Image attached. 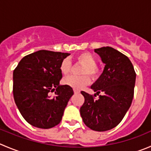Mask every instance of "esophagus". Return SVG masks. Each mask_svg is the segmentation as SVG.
Segmentation results:
<instances>
[{
	"mask_svg": "<svg viewBox=\"0 0 151 151\" xmlns=\"http://www.w3.org/2000/svg\"><path fill=\"white\" fill-rule=\"evenodd\" d=\"M74 93H79L80 91L79 90H77V89H74Z\"/></svg>",
	"mask_w": 151,
	"mask_h": 151,
	"instance_id": "1",
	"label": "esophagus"
}]
</instances>
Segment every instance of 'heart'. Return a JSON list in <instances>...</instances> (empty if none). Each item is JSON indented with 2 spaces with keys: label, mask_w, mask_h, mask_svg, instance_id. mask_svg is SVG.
Wrapping results in <instances>:
<instances>
[{
  "label": "heart",
  "mask_w": 151,
  "mask_h": 151,
  "mask_svg": "<svg viewBox=\"0 0 151 151\" xmlns=\"http://www.w3.org/2000/svg\"><path fill=\"white\" fill-rule=\"evenodd\" d=\"M76 60L83 65L80 74L86 75L76 77V76H68L64 78L63 83L66 86L74 88V89H81L89 83V78L87 75L91 79H96L99 74V70L96 67V60L91 54L88 52H83L77 55ZM71 63L67 58L63 60L60 65V72L63 75H67L71 71Z\"/></svg>",
  "instance_id": "1"
}]
</instances>
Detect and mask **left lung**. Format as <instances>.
<instances>
[{"label": "left lung", "mask_w": 151, "mask_h": 151, "mask_svg": "<svg viewBox=\"0 0 151 151\" xmlns=\"http://www.w3.org/2000/svg\"><path fill=\"white\" fill-rule=\"evenodd\" d=\"M105 64L103 72L91 86L96 94L81 91L85 102L80 115L85 125L96 131L115 128L125 116L132 102L136 72L129 58L119 51L106 46L94 49ZM96 93L94 96H96Z\"/></svg>", "instance_id": "1"}]
</instances>
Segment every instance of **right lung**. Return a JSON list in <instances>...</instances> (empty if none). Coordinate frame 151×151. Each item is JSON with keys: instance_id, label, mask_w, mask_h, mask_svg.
Instances as JSON below:
<instances>
[{"instance_id": "1", "label": "right lung", "mask_w": 151, "mask_h": 151, "mask_svg": "<svg viewBox=\"0 0 151 151\" xmlns=\"http://www.w3.org/2000/svg\"><path fill=\"white\" fill-rule=\"evenodd\" d=\"M68 55L37 51L25 56L13 71L14 102L25 120L32 126L48 129L60 122L74 94L72 88L60 85L63 77L60 65ZM53 91L55 94L52 97Z\"/></svg>"}]
</instances>
